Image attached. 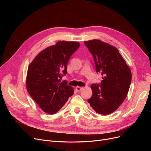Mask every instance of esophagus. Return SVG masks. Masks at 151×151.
I'll return each mask as SVG.
<instances>
[{"mask_svg":"<svg viewBox=\"0 0 151 151\" xmlns=\"http://www.w3.org/2000/svg\"><path fill=\"white\" fill-rule=\"evenodd\" d=\"M83 89V87H80V86H77L76 88V89L77 91H80Z\"/></svg>","mask_w":151,"mask_h":151,"instance_id":"34e87169","label":"esophagus"}]
</instances>
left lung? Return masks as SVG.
<instances>
[{"label":"left lung","mask_w":151,"mask_h":151,"mask_svg":"<svg viewBox=\"0 0 151 151\" xmlns=\"http://www.w3.org/2000/svg\"><path fill=\"white\" fill-rule=\"evenodd\" d=\"M93 57L96 71L103 77L101 84H93L92 96L88 100L96 112L109 115L120 106L127 97L132 73L118 49L99 40L84 42Z\"/></svg>","instance_id":"1"}]
</instances>
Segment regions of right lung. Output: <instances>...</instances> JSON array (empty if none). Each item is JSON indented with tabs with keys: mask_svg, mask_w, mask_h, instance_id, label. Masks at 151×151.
Listing matches in <instances>:
<instances>
[{
	"mask_svg": "<svg viewBox=\"0 0 151 151\" xmlns=\"http://www.w3.org/2000/svg\"><path fill=\"white\" fill-rule=\"evenodd\" d=\"M79 47L76 42H58L41 52L29 64L27 91L45 113H57L74 94L67 82L60 79L67 73V63Z\"/></svg>",
	"mask_w": 151,
	"mask_h": 151,
	"instance_id": "1",
	"label": "right lung"
}]
</instances>
